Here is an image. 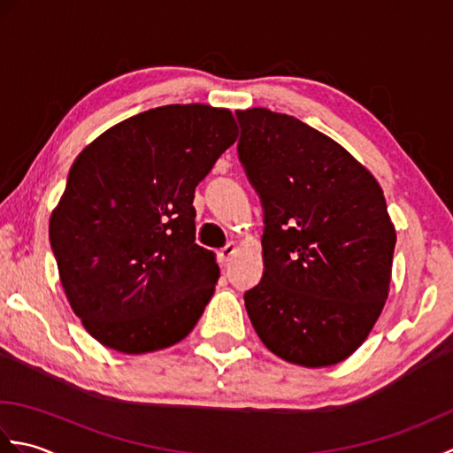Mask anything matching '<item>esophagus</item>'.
I'll list each match as a JSON object with an SVG mask.
<instances>
[{
    "label": "esophagus",
    "mask_w": 453,
    "mask_h": 453,
    "mask_svg": "<svg viewBox=\"0 0 453 453\" xmlns=\"http://www.w3.org/2000/svg\"><path fill=\"white\" fill-rule=\"evenodd\" d=\"M235 251H237V245L235 243H227V245H224L218 251V261L221 263V265H226L229 258H232L234 255H235Z\"/></svg>",
    "instance_id": "34e87169"
}]
</instances>
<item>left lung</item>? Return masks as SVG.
<instances>
[{
    "label": "left lung",
    "instance_id": "left-lung-1",
    "mask_svg": "<svg viewBox=\"0 0 453 453\" xmlns=\"http://www.w3.org/2000/svg\"><path fill=\"white\" fill-rule=\"evenodd\" d=\"M237 156L263 206V278L243 300L280 358L321 368L358 349L388 300L393 229L383 190L325 134L237 111Z\"/></svg>",
    "mask_w": 453,
    "mask_h": 453
}]
</instances>
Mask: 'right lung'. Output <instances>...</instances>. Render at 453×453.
<instances>
[{
  "label": "right lung",
  "instance_id": "1",
  "mask_svg": "<svg viewBox=\"0 0 453 453\" xmlns=\"http://www.w3.org/2000/svg\"><path fill=\"white\" fill-rule=\"evenodd\" d=\"M237 138L227 109L167 104L85 148L50 218L72 310L124 354L167 349L195 329L214 294V253L195 243V188Z\"/></svg>",
  "mask_w": 453,
  "mask_h": 453
}]
</instances>
